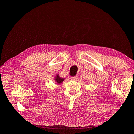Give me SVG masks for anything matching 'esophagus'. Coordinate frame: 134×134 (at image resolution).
<instances>
[{"mask_svg":"<svg viewBox=\"0 0 134 134\" xmlns=\"http://www.w3.org/2000/svg\"><path fill=\"white\" fill-rule=\"evenodd\" d=\"M71 80L72 81H76L78 80V76H75V77H72L71 78Z\"/></svg>","mask_w":134,"mask_h":134,"instance_id":"1","label":"esophagus"}]
</instances>
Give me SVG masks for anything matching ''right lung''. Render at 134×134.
I'll return each mask as SVG.
<instances>
[{
  "mask_svg": "<svg viewBox=\"0 0 134 134\" xmlns=\"http://www.w3.org/2000/svg\"><path fill=\"white\" fill-rule=\"evenodd\" d=\"M54 78V81H56L57 83H58V84H60V83H62L63 82V81L65 79V78L60 77L59 74H57Z\"/></svg>",
  "mask_w": 134,
  "mask_h": 134,
  "instance_id": "add662e5",
  "label": "right lung"
}]
</instances>
